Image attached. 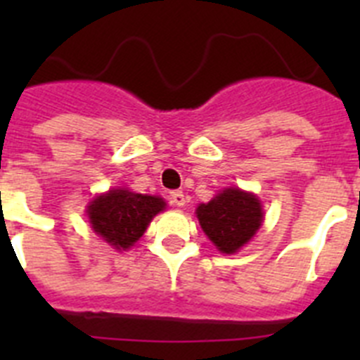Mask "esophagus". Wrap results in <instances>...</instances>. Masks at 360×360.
Instances as JSON below:
<instances>
[{
	"instance_id": "obj_1",
	"label": "esophagus",
	"mask_w": 360,
	"mask_h": 360,
	"mask_svg": "<svg viewBox=\"0 0 360 360\" xmlns=\"http://www.w3.org/2000/svg\"><path fill=\"white\" fill-rule=\"evenodd\" d=\"M169 203L174 207H184L186 205V195L182 191H173V193H169Z\"/></svg>"
}]
</instances>
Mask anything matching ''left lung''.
Returning <instances> with one entry per match:
<instances>
[{
  "label": "left lung",
  "instance_id": "obj_1",
  "mask_svg": "<svg viewBox=\"0 0 360 360\" xmlns=\"http://www.w3.org/2000/svg\"><path fill=\"white\" fill-rule=\"evenodd\" d=\"M196 216L203 232L224 254L238 252L263 224L262 202L238 187H227L211 202L200 203Z\"/></svg>",
  "mask_w": 360,
  "mask_h": 360
}]
</instances>
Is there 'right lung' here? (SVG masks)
Wrapping results in <instances>:
<instances>
[{
	"instance_id": "right-lung-1",
	"label": "right lung",
	"mask_w": 360,
	"mask_h": 360,
	"mask_svg": "<svg viewBox=\"0 0 360 360\" xmlns=\"http://www.w3.org/2000/svg\"><path fill=\"white\" fill-rule=\"evenodd\" d=\"M165 209L160 196L141 195L129 189H110L88 205L91 229L117 250H126L141 240L151 219Z\"/></svg>"
}]
</instances>
